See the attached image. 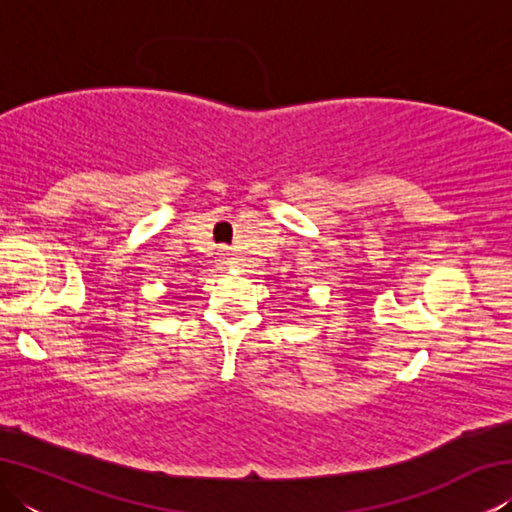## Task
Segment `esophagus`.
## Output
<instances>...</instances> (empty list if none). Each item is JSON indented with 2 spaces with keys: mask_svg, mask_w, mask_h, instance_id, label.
<instances>
[{
  "mask_svg": "<svg viewBox=\"0 0 512 512\" xmlns=\"http://www.w3.org/2000/svg\"><path fill=\"white\" fill-rule=\"evenodd\" d=\"M219 264H223V266L232 264V262H230V257H228V253H225V250H219Z\"/></svg>",
  "mask_w": 512,
  "mask_h": 512,
  "instance_id": "esophagus-1",
  "label": "esophagus"
}]
</instances>
